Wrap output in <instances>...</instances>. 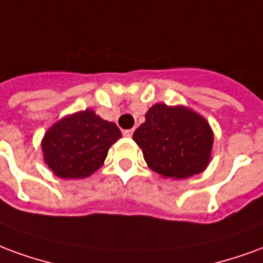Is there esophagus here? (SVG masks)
<instances>
[{
    "mask_svg": "<svg viewBox=\"0 0 263 263\" xmlns=\"http://www.w3.org/2000/svg\"><path fill=\"white\" fill-rule=\"evenodd\" d=\"M123 134H124V137H132V136H133V129L124 130Z\"/></svg>",
    "mask_w": 263,
    "mask_h": 263,
    "instance_id": "34e87169",
    "label": "esophagus"
}]
</instances>
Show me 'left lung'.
<instances>
[{
    "label": "left lung",
    "instance_id": "1",
    "mask_svg": "<svg viewBox=\"0 0 263 263\" xmlns=\"http://www.w3.org/2000/svg\"><path fill=\"white\" fill-rule=\"evenodd\" d=\"M147 165L164 178L185 179L206 170L213 147L208 120L185 106L157 103L133 133Z\"/></svg>",
    "mask_w": 263,
    "mask_h": 263
}]
</instances>
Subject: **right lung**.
<instances>
[{"mask_svg": "<svg viewBox=\"0 0 263 263\" xmlns=\"http://www.w3.org/2000/svg\"><path fill=\"white\" fill-rule=\"evenodd\" d=\"M120 137L116 124L87 109L61 119L46 132L43 158L59 178H87L103 165L110 145Z\"/></svg>", "mask_w": 263, "mask_h": 263, "instance_id": "1", "label": "right lung"}]
</instances>
